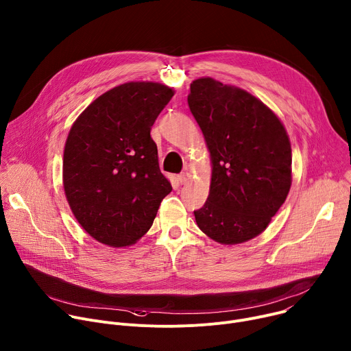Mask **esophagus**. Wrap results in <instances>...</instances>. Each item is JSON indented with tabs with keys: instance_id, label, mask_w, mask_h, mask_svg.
<instances>
[{
	"instance_id": "obj_1",
	"label": "esophagus",
	"mask_w": 351,
	"mask_h": 351,
	"mask_svg": "<svg viewBox=\"0 0 351 351\" xmlns=\"http://www.w3.org/2000/svg\"><path fill=\"white\" fill-rule=\"evenodd\" d=\"M189 174L188 173H181L180 176H178V181H180V184L181 185H185L188 181H189Z\"/></svg>"
}]
</instances>
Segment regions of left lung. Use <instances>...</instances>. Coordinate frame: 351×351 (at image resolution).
Here are the masks:
<instances>
[{
  "instance_id": "8db88e82",
  "label": "left lung",
  "mask_w": 351,
  "mask_h": 351,
  "mask_svg": "<svg viewBox=\"0 0 351 351\" xmlns=\"http://www.w3.org/2000/svg\"><path fill=\"white\" fill-rule=\"evenodd\" d=\"M188 106L212 162L209 197L193 212L219 244L252 240L269 226L291 186V145L279 117L244 89L213 77L191 84Z\"/></svg>"
}]
</instances>
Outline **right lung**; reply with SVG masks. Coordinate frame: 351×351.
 Here are the masks:
<instances>
[{
  "label": "right lung",
  "instance_id": "right-lung-1",
  "mask_svg": "<svg viewBox=\"0 0 351 351\" xmlns=\"http://www.w3.org/2000/svg\"><path fill=\"white\" fill-rule=\"evenodd\" d=\"M174 90L127 82L92 101L72 124L62 160L69 208L96 241L130 247L143 237L171 192L150 130Z\"/></svg>",
  "mask_w": 351,
  "mask_h": 351
}]
</instances>
